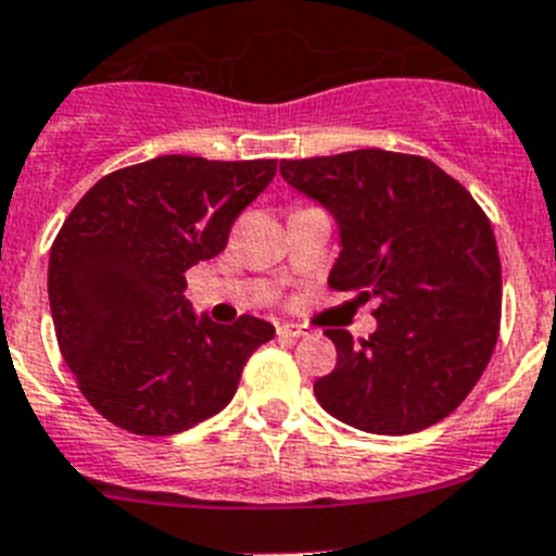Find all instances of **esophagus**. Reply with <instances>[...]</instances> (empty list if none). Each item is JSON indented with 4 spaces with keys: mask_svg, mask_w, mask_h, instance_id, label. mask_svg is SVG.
<instances>
[{
    "mask_svg": "<svg viewBox=\"0 0 556 556\" xmlns=\"http://www.w3.org/2000/svg\"><path fill=\"white\" fill-rule=\"evenodd\" d=\"M277 336H279V339L295 341V339H301V336H306V330L301 328V325L285 323V325H279V328H277Z\"/></svg>",
    "mask_w": 556,
    "mask_h": 556,
    "instance_id": "esophagus-1",
    "label": "esophagus"
}]
</instances>
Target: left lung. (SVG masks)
Wrapping results in <instances>:
<instances>
[{
    "label": "left lung",
    "mask_w": 556,
    "mask_h": 556,
    "mask_svg": "<svg viewBox=\"0 0 556 556\" xmlns=\"http://www.w3.org/2000/svg\"><path fill=\"white\" fill-rule=\"evenodd\" d=\"M279 172L339 220L330 288L379 299L368 339L325 330L336 368L314 382L319 406L379 435L417 433L450 417L484 374L501 330L490 217L422 155L366 148L282 161Z\"/></svg>",
    "instance_id": "1"
}]
</instances>
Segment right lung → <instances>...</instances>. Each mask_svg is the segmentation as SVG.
I'll use <instances>...</instances> for the list:
<instances>
[{
  "instance_id": "1",
  "label": "right lung",
  "mask_w": 556,
  "mask_h": 556,
  "mask_svg": "<svg viewBox=\"0 0 556 556\" xmlns=\"http://www.w3.org/2000/svg\"><path fill=\"white\" fill-rule=\"evenodd\" d=\"M277 161L161 155L99 179L50 247L55 339L86 401L137 435H174L237 392L274 325L195 317L185 271L220 255Z\"/></svg>"
}]
</instances>
